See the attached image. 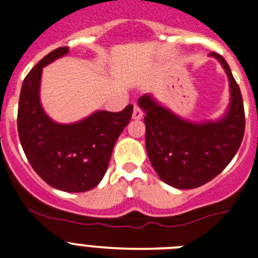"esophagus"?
<instances>
[{"instance_id":"obj_1","label":"esophagus","mask_w":258,"mask_h":258,"mask_svg":"<svg viewBox=\"0 0 258 258\" xmlns=\"http://www.w3.org/2000/svg\"><path fill=\"white\" fill-rule=\"evenodd\" d=\"M143 117V111L141 110V107L139 106H134V110H133V119L134 120H139Z\"/></svg>"}]
</instances>
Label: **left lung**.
Listing matches in <instances>:
<instances>
[{"label": "left lung", "instance_id": "1", "mask_svg": "<svg viewBox=\"0 0 258 258\" xmlns=\"http://www.w3.org/2000/svg\"><path fill=\"white\" fill-rule=\"evenodd\" d=\"M229 81V104L217 120L191 121L159 104L152 94L138 100L146 114V148L154 171L176 188H195L209 182L228 166L244 134L241 90L224 58L210 53Z\"/></svg>", "mask_w": 258, "mask_h": 258}]
</instances>
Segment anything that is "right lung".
Here are the masks:
<instances>
[{
	"label": "right lung",
	"mask_w": 258,
	"mask_h": 258,
	"mask_svg": "<svg viewBox=\"0 0 258 258\" xmlns=\"http://www.w3.org/2000/svg\"><path fill=\"white\" fill-rule=\"evenodd\" d=\"M60 46L29 72L21 86L17 131L31 167L51 187L66 192L94 188L105 176L117 138L132 119L133 105L122 111L96 110L70 124L54 121L40 101L43 68L67 55Z\"/></svg>",
	"instance_id": "add662e5"
}]
</instances>
